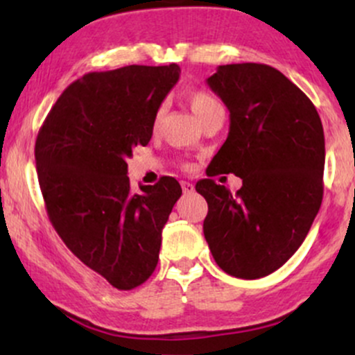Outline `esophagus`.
<instances>
[{
  "instance_id": "34e87169",
  "label": "esophagus",
  "mask_w": 355,
  "mask_h": 355,
  "mask_svg": "<svg viewBox=\"0 0 355 355\" xmlns=\"http://www.w3.org/2000/svg\"><path fill=\"white\" fill-rule=\"evenodd\" d=\"M182 189H183V193H185V195H190V193H193V191H195V187L191 185L190 182H182Z\"/></svg>"
}]
</instances>
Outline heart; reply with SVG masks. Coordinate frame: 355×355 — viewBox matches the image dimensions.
I'll return each mask as SVG.
<instances>
[{
	"label": "heart",
	"instance_id": "heart-1",
	"mask_svg": "<svg viewBox=\"0 0 355 355\" xmlns=\"http://www.w3.org/2000/svg\"><path fill=\"white\" fill-rule=\"evenodd\" d=\"M189 103H190L191 110H193V113L198 116V120L200 121L205 120V118L209 116L211 112L222 108L220 107L217 98H215L214 95H210L209 92H203V89H197V92L190 93ZM164 115H165V107L164 105H160L157 112H155L153 128H158V125L162 123V118H164Z\"/></svg>",
	"mask_w": 355,
	"mask_h": 355
}]
</instances>
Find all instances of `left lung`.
<instances>
[{
	"label": "left lung",
	"mask_w": 355,
	"mask_h": 355,
	"mask_svg": "<svg viewBox=\"0 0 355 355\" xmlns=\"http://www.w3.org/2000/svg\"><path fill=\"white\" fill-rule=\"evenodd\" d=\"M207 83L230 112L207 175L234 173L242 189L195 185L209 203L203 235L223 272L260 279L295 254L320 209L324 128L307 95L268 64H222Z\"/></svg>",
	"instance_id": "left-lung-1"
}]
</instances>
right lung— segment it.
<instances>
[{
  "label": "right lung",
  "instance_id": "add662e5",
  "mask_svg": "<svg viewBox=\"0 0 355 355\" xmlns=\"http://www.w3.org/2000/svg\"><path fill=\"white\" fill-rule=\"evenodd\" d=\"M178 64L88 73L61 93L40 128L36 172L50 222L85 266L118 291L153 274L182 187L172 177L130 189L133 146L148 145L153 116Z\"/></svg>",
  "mask_w": 355,
  "mask_h": 355
}]
</instances>
